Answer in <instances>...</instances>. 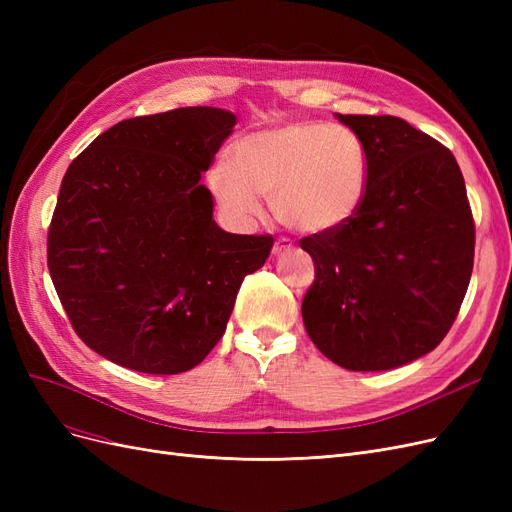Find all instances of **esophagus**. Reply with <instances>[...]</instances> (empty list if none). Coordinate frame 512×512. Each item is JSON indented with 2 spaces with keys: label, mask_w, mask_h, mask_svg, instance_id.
Masks as SVG:
<instances>
[{
  "label": "esophagus",
  "mask_w": 512,
  "mask_h": 512,
  "mask_svg": "<svg viewBox=\"0 0 512 512\" xmlns=\"http://www.w3.org/2000/svg\"><path fill=\"white\" fill-rule=\"evenodd\" d=\"M288 250H292V241L290 239H286V237H280L275 241V245H273V254H284V252H288Z\"/></svg>",
  "instance_id": "obj_1"
}]
</instances>
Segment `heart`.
I'll return each mask as SVG.
<instances>
[{
	"label": "heart",
	"instance_id": "heart-1",
	"mask_svg": "<svg viewBox=\"0 0 512 512\" xmlns=\"http://www.w3.org/2000/svg\"><path fill=\"white\" fill-rule=\"evenodd\" d=\"M367 177L365 147L350 128L292 121L245 136L235 164L220 160L211 168L209 188L230 218H254L265 196L284 226L318 235L359 211Z\"/></svg>",
	"mask_w": 512,
	"mask_h": 512
}]
</instances>
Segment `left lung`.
<instances>
[{
    "label": "left lung",
    "mask_w": 512,
    "mask_h": 512,
    "mask_svg": "<svg viewBox=\"0 0 512 512\" xmlns=\"http://www.w3.org/2000/svg\"><path fill=\"white\" fill-rule=\"evenodd\" d=\"M367 153L352 218L299 241L316 277L301 314L316 348L350 371L406 365L451 331L474 267V218L451 149L393 115H337Z\"/></svg>",
    "instance_id": "8db88e82"
}]
</instances>
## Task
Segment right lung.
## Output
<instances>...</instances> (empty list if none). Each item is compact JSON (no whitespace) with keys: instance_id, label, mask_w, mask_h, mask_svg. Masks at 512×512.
<instances>
[{"instance_id":"1","label":"right lung","mask_w":512,"mask_h":512,"mask_svg":"<svg viewBox=\"0 0 512 512\" xmlns=\"http://www.w3.org/2000/svg\"><path fill=\"white\" fill-rule=\"evenodd\" d=\"M237 117L185 106L123 119L68 166L46 262L74 333L143 374L196 367L220 342L271 235H230L200 173Z\"/></svg>"}]
</instances>
